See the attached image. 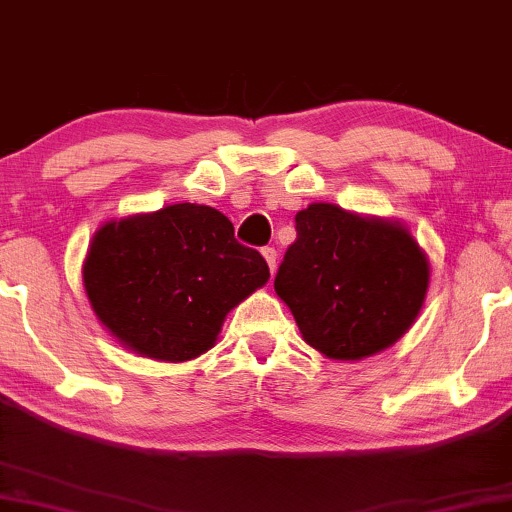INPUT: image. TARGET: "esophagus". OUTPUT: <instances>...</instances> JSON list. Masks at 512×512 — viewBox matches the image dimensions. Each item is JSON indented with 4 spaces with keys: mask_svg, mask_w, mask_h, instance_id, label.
Here are the masks:
<instances>
[{
    "mask_svg": "<svg viewBox=\"0 0 512 512\" xmlns=\"http://www.w3.org/2000/svg\"><path fill=\"white\" fill-rule=\"evenodd\" d=\"M262 255H264V260H267V264H269L271 274H276V250L274 248H262Z\"/></svg>",
    "mask_w": 512,
    "mask_h": 512,
    "instance_id": "obj_1",
    "label": "esophagus"
}]
</instances>
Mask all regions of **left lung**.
<instances>
[{
	"label": "left lung",
	"mask_w": 512,
	"mask_h": 512,
	"mask_svg": "<svg viewBox=\"0 0 512 512\" xmlns=\"http://www.w3.org/2000/svg\"><path fill=\"white\" fill-rule=\"evenodd\" d=\"M297 241L274 288L304 342L332 360L388 349L424 306L431 264L400 222L311 203L295 215Z\"/></svg>",
	"instance_id": "left-lung-1"
}]
</instances>
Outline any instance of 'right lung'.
I'll use <instances>...</instances> for the list:
<instances>
[{
	"label": "right lung",
	"mask_w": 512,
	"mask_h": 512,
	"mask_svg": "<svg viewBox=\"0 0 512 512\" xmlns=\"http://www.w3.org/2000/svg\"><path fill=\"white\" fill-rule=\"evenodd\" d=\"M84 288L107 332L142 358L182 363L213 349L227 313L269 281L220 210L175 203L95 231Z\"/></svg>",
	"instance_id": "1"
}]
</instances>
